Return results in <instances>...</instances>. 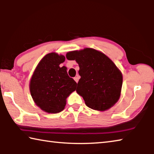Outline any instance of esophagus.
Instances as JSON below:
<instances>
[{
	"mask_svg": "<svg viewBox=\"0 0 154 154\" xmlns=\"http://www.w3.org/2000/svg\"><path fill=\"white\" fill-rule=\"evenodd\" d=\"M79 75H77V76L76 77H74V80L75 81V82H76L77 83H78V82H79Z\"/></svg>",
	"mask_w": 154,
	"mask_h": 154,
	"instance_id": "obj_1",
	"label": "esophagus"
}]
</instances>
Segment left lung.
Returning <instances> with one entry per match:
<instances>
[{
  "label": "left lung",
  "instance_id": "1",
  "mask_svg": "<svg viewBox=\"0 0 154 154\" xmlns=\"http://www.w3.org/2000/svg\"><path fill=\"white\" fill-rule=\"evenodd\" d=\"M66 56L79 64L81 78L76 91L88 107L105 111L118 100L122 75L107 56L92 48L68 52Z\"/></svg>",
  "mask_w": 154,
  "mask_h": 154
}]
</instances>
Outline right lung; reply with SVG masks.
I'll list each match as a JSON object with an SVG mask.
<instances>
[{"instance_id":"right-lung-1","label":"right lung","mask_w":154,"mask_h":154,"mask_svg":"<svg viewBox=\"0 0 154 154\" xmlns=\"http://www.w3.org/2000/svg\"><path fill=\"white\" fill-rule=\"evenodd\" d=\"M65 57L56 53L41 60L31 78L30 90L36 105L49 113H60L66 99L76 90L77 83L68 75L66 67L60 66Z\"/></svg>"}]
</instances>
